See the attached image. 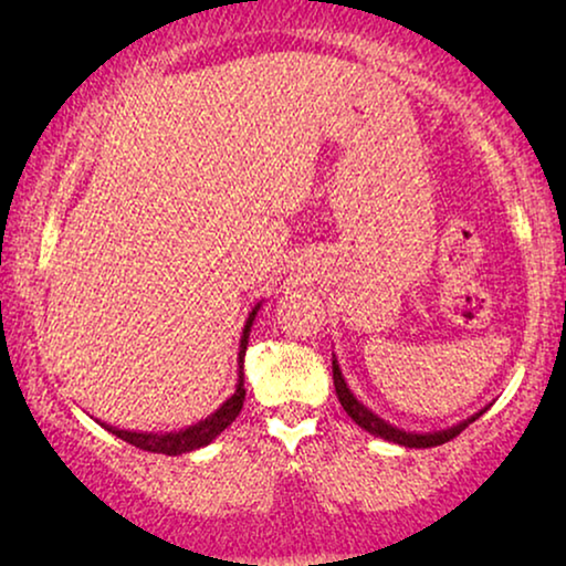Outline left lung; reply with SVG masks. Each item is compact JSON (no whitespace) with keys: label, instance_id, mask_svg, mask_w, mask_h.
I'll return each instance as SVG.
<instances>
[{"label":"left lung","instance_id":"1","mask_svg":"<svg viewBox=\"0 0 566 566\" xmlns=\"http://www.w3.org/2000/svg\"><path fill=\"white\" fill-rule=\"evenodd\" d=\"M332 378H335V391H337L339 405H343L345 412L353 417L355 424H360V428L368 430L370 436L384 438V440H391V443H399V446H405V448H432V446H443V443H448V440H453L455 436H461V432L469 428V422H474L476 417L482 415V412H479L476 417H471V420L455 424V428H451V430H438V432H405V430L394 428V424H389L386 420H381V417L370 412L368 407H363L360 401L353 397L350 389H347L343 374H339L337 360H332Z\"/></svg>","mask_w":566,"mask_h":566}]
</instances>
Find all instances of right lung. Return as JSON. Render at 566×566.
<instances>
[{
  "label": "right lung",
  "mask_w": 566,
  "mask_h": 566,
  "mask_svg": "<svg viewBox=\"0 0 566 566\" xmlns=\"http://www.w3.org/2000/svg\"><path fill=\"white\" fill-rule=\"evenodd\" d=\"M254 314H258V308L250 314V319L244 324V332H242V345H239V384H237V391L231 394V397L223 401V405L216 409L211 417H206V420H200L198 424H190V428H185L180 432H165V436H154V432H128V430H118V428H111V424H105V430H111L113 436H118L120 440H126V443L142 448V451H149V453H165V455H180V453H188V451H196V448H203L211 443V440L219 436L229 428L231 422L237 420L239 412H242V405H244V353H247V339H250V327L254 322Z\"/></svg>",
  "instance_id": "add662e5"
}]
</instances>
